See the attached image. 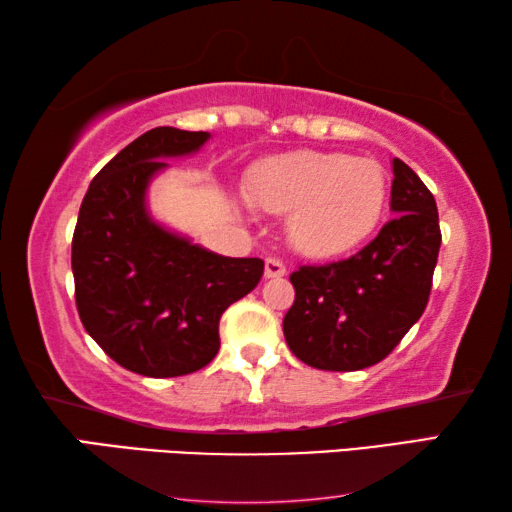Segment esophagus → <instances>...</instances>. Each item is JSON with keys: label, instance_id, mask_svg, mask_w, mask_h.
<instances>
[{"label": "esophagus", "instance_id": "obj_1", "mask_svg": "<svg viewBox=\"0 0 512 512\" xmlns=\"http://www.w3.org/2000/svg\"><path fill=\"white\" fill-rule=\"evenodd\" d=\"M284 275H287V266H284L280 259L268 257L264 266V277H268V280H277V277H284Z\"/></svg>", "mask_w": 512, "mask_h": 512}]
</instances>
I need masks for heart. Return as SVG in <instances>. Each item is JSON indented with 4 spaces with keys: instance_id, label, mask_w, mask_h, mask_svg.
Listing matches in <instances>:
<instances>
[{
    "instance_id": "b5f03b06",
    "label": "heart",
    "mask_w": 512,
    "mask_h": 512,
    "mask_svg": "<svg viewBox=\"0 0 512 512\" xmlns=\"http://www.w3.org/2000/svg\"><path fill=\"white\" fill-rule=\"evenodd\" d=\"M244 194L268 214H291L293 250L334 259L359 248L384 219L388 180L377 162L345 153L296 151L248 173Z\"/></svg>"
}]
</instances>
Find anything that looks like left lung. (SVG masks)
<instances>
[{
	"label": "left lung",
	"mask_w": 512,
	"mask_h": 512,
	"mask_svg": "<svg viewBox=\"0 0 512 512\" xmlns=\"http://www.w3.org/2000/svg\"><path fill=\"white\" fill-rule=\"evenodd\" d=\"M388 221L357 255L291 273L296 300L284 316V339L318 370L375 366L418 323L429 302L440 250L436 198L409 164L393 160Z\"/></svg>",
	"instance_id": "1"
}]
</instances>
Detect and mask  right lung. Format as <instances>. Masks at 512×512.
<instances>
[{"mask_svg": "<svg viewBox=\"0 0 512 512\" xmlns=\"http://www.w3.org/2000/svg\"><path fill=\"white\" fill-rule=\"evenodd\" d=\"M210 133L158 126L121 149L88 187L72 239L76 309L121 368L180 377L219 352V320L253 291L259 257H223L169 232L146 210L164 158L196 153Z\"/></svg>", "mask_w": 512, "mask_h": 512, "instance_id": "right-lung-1", "label": "right lung"}]
</instances>
